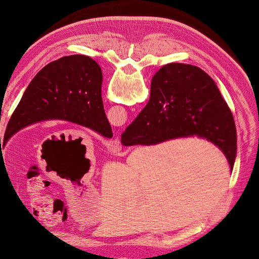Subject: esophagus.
Returning <instances> with one entry per match:
<instances>
[{"label": "esophagus", "instance_id": "esophagus-1", "mask_svg": "<svg viewBox=\"0 0 259 259\" xmlns=\"http://www.w3.org/2000/svg\"><path fill=\"white\" fill-rule=\"evenodd\" d=\"M108 149H109V150H110L111 152H113V153L120 152L121 149H122L120 140H119V139H113V140H111V142L108 144Z\"/></svg>", "mask_w": 259, "mask_h": 259}]
</instances>
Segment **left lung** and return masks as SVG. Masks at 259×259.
<instances>
[{"label": "left lung", "instance_id": "left-lung-1", "mask_svg": "<svg viewBox=\"0 0 259 259\" xmlns=\"http://www.w3.org/2000/svg\"><path fill=\"white\" fill-rule=\"evenodd\" d=\"M101 83L100 67L84 55L51 62L23 93L7 124L3 144L21 128L46 120L72 122L111 138L112 130L101 99Z\"/></svg>", "mask_w": 259, "mask_h": 259}]
</instances>
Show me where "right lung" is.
Returning a JSON list of instances; mask_svg holds the SVG:
<instances>
[{
	"instance_id": "obj_1",
	"label": "right lung",
	"mask_w": 259,
	"mask_h": 259,
	"mask_svg": "<svg viewBox=\"0 0 259 259\" xmlns=\"http://www.w3.org/2000/svg\"><path fill=\"white\" fill-rule=\"evenodd\" d=\"M190 136L217 146L232 170L237 130L228 105L206 72L174 62L162 67L152 77L150 99L125 130L121 143L150 146Z\"/></svg>"
}]
</instances>
